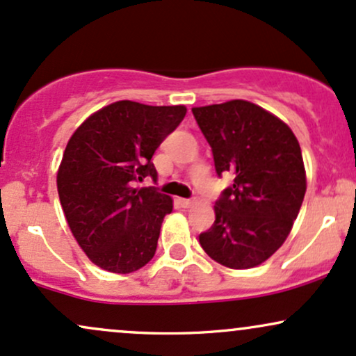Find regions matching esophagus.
Instances as JSON below:
<instances>
[{"label":"esophagus","mask_w":356,"mask_h":356,"mask_svg":"<svg viewBox=\"0 0 356 356\" xmlns=\"http://www.w3.org/2000/svg\"><path fill=\"white\" fill-rule=\"evenodd\" d=\"M179 204H181L182 207H191L194 201H192V199H179Z\"/></svg>","instance_id":"esophagus-1"}]
</instances>
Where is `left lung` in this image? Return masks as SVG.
<instances>
[{
    "label": "left lung",
    "mask_w": 356,
    "mask_h": 356,
    "mask_svg": "<svg viewBox=\"0 0 356 356\" xmlns=\"http://www.w3.org/2000/svg\"><path fill=\"white\" fill-rule=\"evenodd\" d=\"M192 113L211 145L216 172L234 177L199 243L222 266L254 268L281 248L303 204L306 174L298 138L283 120L246 100Z\"/></svg>",
    "instance_id": "1"
}]
</instances>
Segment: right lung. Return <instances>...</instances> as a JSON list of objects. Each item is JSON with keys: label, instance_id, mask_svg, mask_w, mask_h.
<instances>
[{"label": "right lung", "instance_id": "add662e5", "mask_svg": "<svg viewBox=\"0 0 356 356\" xmlns=\"http://www.w3.org/2000/svg\"><path fill=\"white\" fill-rule=\"evenodd\" d=\"M186 112L120 100L90 115L68 140L56 175L60 202L76 243L105 271L127 275L154 257L172 199L134 186L157 182L152 155Z\"/></svg>", "mask_w": 356, "mask_h": 356}]
</instances>
